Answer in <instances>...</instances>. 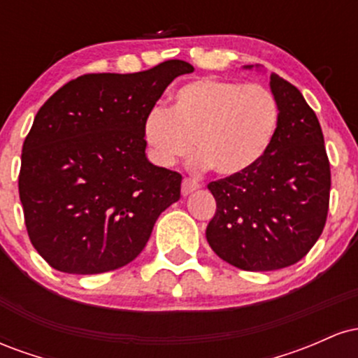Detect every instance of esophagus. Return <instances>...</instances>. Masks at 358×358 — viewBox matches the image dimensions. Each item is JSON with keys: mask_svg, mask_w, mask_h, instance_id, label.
I'll list each match as a JSON object with an SVG mask.
<instances>
[{"mask_svg": "<svg viewBox=\"0 0 358 358\" xmlns=\"http://www.w3.org/2000/svg\"><path fill=\"white\" fill-rule=\"evenodd\" d=\"M196 188H200V183L193 178H183L182 182V195H188V193L195 192Z\"/></svg>", "mask_w": 358, "mask_h": 358, "instance_id": "esophagus-1", "label": "esophagus"}]
</instances>
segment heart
I'll use <instances>...</instances> for the list:
<instances>
[{"instance_id":"b5f03b06","label":"heart","mask_w":358,"mask_h":358,"mask_svg":"<svg viewBox=\"0 0 358 358\" xmlns=\"http://www.w3.org/2000/svg\"><path fill=\"white\" fill-rule=\"evenodd\" d=\"M279 121V102L264 85L199 79L176 90L170 110L156 106L146 114L143 136L156 165H175L193 146V168L229 178L264 158Z\"/></svg>"}]
</instances>
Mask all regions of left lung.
Returning a JSON list of instances; mask_svg holds the SVG:
<instances>
[{
	"label": "left lung",
	"mask_w": 358,
	"mask_h": 358,
	"mask_svg": "<svg viewBox=\"0 0 358 358\" xmlns=\"http://www.w3.org/2000/svg\"><path fill=\"white\" fill-rule=\"evenodd\" d=\"M269 84L281 109L269 151L245 173L207 185L217 202L205 232L208 244L244 271H276L305 257L322 236L330 205V162L315 110L278 73Z\"/></svg>",
	"instance_id": "obj_1"
}]
</instances>
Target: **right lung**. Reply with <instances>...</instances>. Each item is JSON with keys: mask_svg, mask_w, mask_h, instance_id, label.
<instances>
[{"mask_svg": "<svg viewBox=\"0 0 358 358\" xmlns=\"http://www.w3.org/2000/svg\"><path fill=\"white\" fill-rule=\"evenodd\" d=\"M193 72L166 60L136 73H85L36 113L18 176L24 225L53 269L99 274L145 249L180 199L182 175L146 158L143 122L168 85Z\"/></svg>", "mask_w": 358, "mask_h": 358, "instance_id": "right-lung-1", "label": "right lung"}]
</instances>
